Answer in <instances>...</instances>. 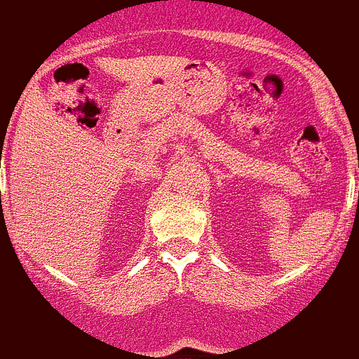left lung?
I'll list each match as a JSON object with an SVG mask.
<instances>
[{
    "label": "left lung",
    "instance_id": "8db88e82",
    "mask_svg": "<svg viewBox=\"0 0 359 359\" xmlns=\"http://www.w3.org/2000/svg\"><path fill=\"white\" fill-rule=\"evenodd\" d=\"M358 198H359V192H358Z\"/></svg>",
    "mask_w": 359,
    "mask_h": 359
}]
</instances>
